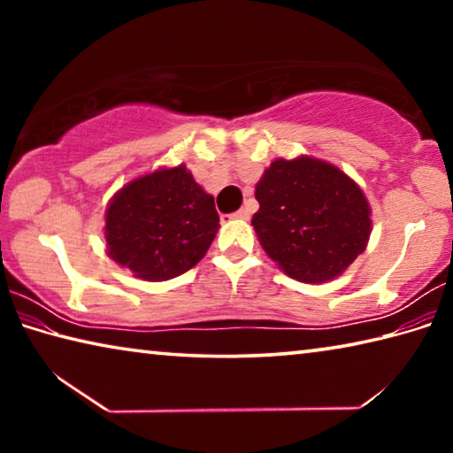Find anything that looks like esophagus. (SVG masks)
Listing matches in <instances>:
<instances>
[{
	"label": "esophagus",
	"instance_id": "esophagus-1",
	"mask_svg": "<svg viewBox=\"0 0 453 453\" xmlns=\"http://www.w3.org/2000/svg\"><path fill=\"white\" fill-rule=\"evenodd\" d=\"M234 218H240V219H248V218H250V210H248V208H242V210H237V211L234 213Z\"/></svg>",
	"mask_w": 453,
	"mask_h": 453
}]
</instances>
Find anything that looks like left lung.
<instances>
[{"instance_id":"obj_1","label":"left lung","mask_w":453,"mask_h":453,"mask_svg":"<svg viewBox=\"0 0 453 453\" xmlns=\"http://www.w3.org/2000/svg\"><path fill=\"white\" fill-rule=\"evenodd\" d=\"M251 226L265 254L289 278L321 283L340 275L370 240V203L335 165L275 159L256 186Z\"/></svg>"}]
</instances>
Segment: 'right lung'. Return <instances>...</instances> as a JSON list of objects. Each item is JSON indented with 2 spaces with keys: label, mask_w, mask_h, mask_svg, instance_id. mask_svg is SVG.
Masks as SVG:
<instances>
[{
  "label": "right lung",
  "mask_w": 453,
  "mask_h": 453,
  "mask_svg": "<svg viewBox=\"0 0 453 453\" xmlns=\"http://www.w3.org/2000/svg\"><path fill=\"white\" fill-rule=\"evenodd\" d=\"M218 227L213 197L186 167L157 170L111 199L105 213L107 254L135 278L172 280L205 256Z\"/></svg>",
  "instance_id": "1"
}]
</instances>
